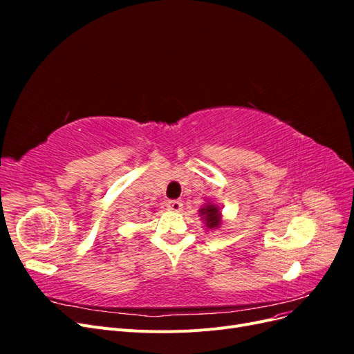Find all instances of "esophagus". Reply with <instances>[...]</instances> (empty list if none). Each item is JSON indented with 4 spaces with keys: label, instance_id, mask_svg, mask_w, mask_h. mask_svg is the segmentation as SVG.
<instances>
[{
    "label": "esophagus",
    "instance_id": "obj_1",
    "mask_svg": "<svg viewBox=\"0 0 354 354\" xmlns=\"http://www.w3.org/2000/svg\"><path fill=\"white\" fill-rule=\"evenodd\" d=\"M181 207H183V203H181V201L171 199V201H168V202H167V208H168L169 211H176V212H178V211H181Z\"/></svg>",
    "mask_w": 354,
    "mask_h": 354
}]
</instances>
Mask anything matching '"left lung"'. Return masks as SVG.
<instances>
[{
  "instance_id": "1",
  "label": "left lung",
  "mask_w": 354,
  "mask_h": 354,
  "mask_svg": "<svg viewBox=\"0 0 354 354\" xmlns=\"http://www.w3.org/2000/svg\"><path fill=\"white\" fill-rule=\"evenodd\" d=\"M199 214L203 218V223H205V227L208 230H216L220 227L221 212L217 205H214V203H207L205 207L199 209Z\"/></svg>"
}]
</instances>
